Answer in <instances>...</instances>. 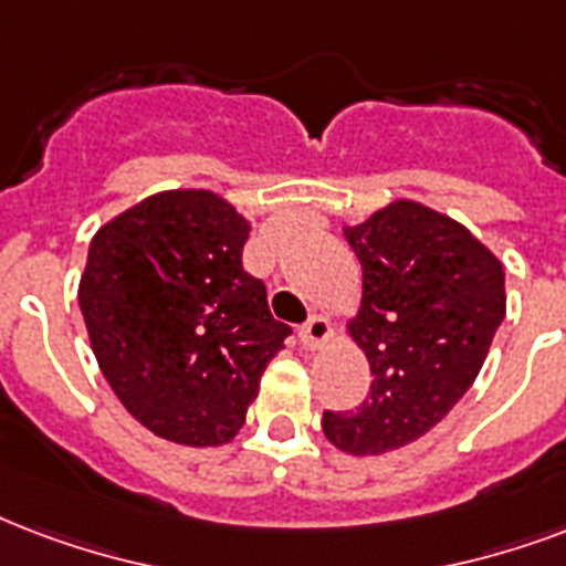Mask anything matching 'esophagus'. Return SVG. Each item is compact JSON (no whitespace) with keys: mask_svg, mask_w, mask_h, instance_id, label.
I'll use <instances>...</instances> for the list:
<instances>
[{"mask_svg":"<svg viewBox=\"0 0 566 566\" xmlns=\"http://www.w3.org/2000/svg\"><path fill=\"white\" fill-rule=\"evenodd\" d=\"M332 338V323L326 321V317H321V314H314L312 321L305 323L300 329V340L305 350H321L323 344Z\"/></svg>","mask_w":566,"mask_h":566,"instance_id":"34e87169","label":"esophagus"}]
</instances>
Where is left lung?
<instances>
[{"label":"left lung","mask_w":566,"mask_h":566,"mask_svg":"<svg viewBox=\"0 0 566 566\" xmlns=\"http://www.w3.org/2000/svg\"><path fill=\"white\" fill-rule=\"evenodd\" d=\"M361 264L347 332L370 365L356 412H323V433L353 457L416 442L463 398L504 321V266L465 226L398 198L344 226Z\"/></svg>","instance_id":"8db88e82"}]
</instances>
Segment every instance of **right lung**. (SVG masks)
<instances>
[{
    "mask_svg": "<svg viewBox=\"0 0 566 566\" xmlns=\"http://www.w3.org/2000/svg\"><path fill=\"white\" fill-rule=\"evenodd\" d=\"M252 222L210 189H166L97 228L80 308L103 377L142 427L226 446L291 326L243 270Z\"/></svg>",
    "mask_w": 566,
    "mask_h": 566,
    "instance_id": "add662e5",
    "label": "right lung"
}]
</instances>
